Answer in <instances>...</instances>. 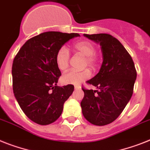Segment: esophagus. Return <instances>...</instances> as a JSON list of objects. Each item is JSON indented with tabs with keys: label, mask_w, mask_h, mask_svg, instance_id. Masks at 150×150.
<instances>
[{
	"label": "esophagus",
	"mask_w": 150,
	"mask_h": 150,
	"mask_svg": "<svg viewBox=\"0 0 150 150\" xmlns=\"http://www.w3.org/2000/svg\"><path fill=\"white\" fill-rule=\"evenodd\" d=\"M80 88H81V87H80V86H79V85H76V86H74V89H75V90H80Z\"/></svg>",
	"instance_id": "34e87169"
}]
</instances>
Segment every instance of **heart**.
<instances>
[{"label": "heart", "instance_id": "obj_1", "mask_svg": "<svg viewBox=\"0 0 150 150\" xmlns=\"http://www.w3.org/2000/svg\"><path fill=\"white\" fill-rule=\"evenodd\" d=\"M73 48L76 52L85 57L84 65H88L91 68H95L98 63V57L96 54V47L94 44L87 40H81L74 43ZM70 54L65 47H61L57 50L55 55L56 65L61 71H65L69 66ZM90 76L88 70L82 71L71 70L66 73L62 76V81L66 84L79 85Z\"/></svg>", "mask_w": 150, "mask_h": 150}]
</instances>
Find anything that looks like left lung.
Wrapping results in <instances>:
<instances>
[{
  "mask_svg": "<svg viewBox=\"0 0 150 150\" xmlns=\"http://www.w3.org/2000/svg\"><path fill=\"white\" fill-rule=\"evenodd\" d=\"M83 35L100 44L103 60L98 74L87 81L98 90L83 87L80 106L86 120L104 126L113 122L130 100L137 70L131 56L116 38L108 33Z\"/></svg>",
  "mask_w": 150,
  "mask_h": 150,
  "instance_id": "left-lung-1",
  "label": "left lung"
}]
</instances>
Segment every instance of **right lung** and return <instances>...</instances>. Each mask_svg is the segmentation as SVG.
Returning a JSON list of instances; mask_svg holds the SVG:
<instances>
[{"label": "right lung", "instance_id": "right-lung-1", "mask_svg": "<svg viewBox=\"0 0 150 150\" xmlns=\"http://www.w3.org/2000/svg\"><path fill=\"white\" fill-rule=\"evenodd\" d=\"M79 33L49 31L30 38L23 44L12 65L13 90L23 112L40 125L54 122L73 93L72 84L58 86L60 70L55 55L65 43Z\"/></svg>", "mask_w": 150, "mask_h": 150}]
</instances>
